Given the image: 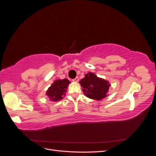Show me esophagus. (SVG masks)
I'll list each match as a JSON object with an SVG mask.
<instances>
[{
    "mask_svg": "<svg viewBox=\"0 0 156 156\" xmlns=\"http://www.w3.org/2000/svg\"><path fill=\"white\" fill-rule=\"evenodd\" d=\"M72 81L73 82H75V83H77L78 81H79V77H75V79H72Z\"/></svg>",
    "mask_w": 156,
    "mask_h": 156,
    "instance_id": "1",
    "label": "esophagus"
}]
</instances>
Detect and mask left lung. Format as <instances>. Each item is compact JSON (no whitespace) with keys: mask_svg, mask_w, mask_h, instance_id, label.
Wrapping results in <instances>:
<instances>
[{"mask_svg":"<svg viewBox=\"0 0 156 156\" xmlns=\"http://www.w3.org/2000/svg\"><path fill=\"white\" fill-rule=\"evenodd\" d=\"M83 92L87 98L100 101L108 96L111 84L108 81L98 77L95 73L88 72L79 81Z\"/></svg>","mask_w":156,"mask_h":156,"instance_id":"1","label":"left lung"}]
</instances>
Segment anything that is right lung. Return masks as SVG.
Wrapping results in <instances>:
<instances>
[{"label": "right lung", "mask_w": 156, "mask_h": 156, "mask_svg": "<svg viewBox=\"0 0 156 156\" xmlns=\"http://www.w3.org/2000/svg\"><path fill=\"white\" fill-rule=\"evenodd\" d=\"M69 83L70 82L68 79L56 80L46 91L45 95L51 101L56 102L62 100L63 97L66 95Z\"/></svg>", "instance_id": "right-lung-1"}]
</instances>
